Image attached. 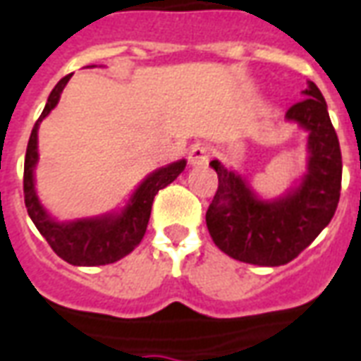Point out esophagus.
Listing matches in <instances>:
<instances>
[{
  "label": "esophagus",
  "instance_id": "1",
  "mask_svg": "<svg viewBox=\"0 0 361 361\" xmlns=\"http://www.w3.org/2000/svg\"><path fill=\"white\" fill-rule=\"evenodd\" d=\"M211 158V148L207 145H203V142H197L190 148V154H188V161L192 165H202L207 164Z\"/></svg>",
  "mask_w": 361,
  "mask_h": 361
}]
</instances>
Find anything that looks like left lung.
Returning <instances> with one entry per match:
<instances>
[{
	"instance_id": "left-lung-1",
	"label": "left lung",
	"mask_w": 361,
	"mask_h": 361,
	"mask_svg": "<svg viewBox=\"0 0 361 361\" xmlns=\"http://www.w3.org/2000/svg\"><path fill=\"white\" fill-rule=\"evenodd\" d=\"M305 99L286 112L308 131V173L287 196L262 202L238 173L211 161L219 188L205 213L211 238L222 253L257 267L293 261L331 222L341 197L343 156L327 104L314 81Z\"/></svg>"
}]
</instances>
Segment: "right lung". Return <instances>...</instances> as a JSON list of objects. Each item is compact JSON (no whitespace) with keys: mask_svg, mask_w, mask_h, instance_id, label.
<instances>
[{"mask_svg":"<svg viewBox=\"0 0 361 361\" xmlns=\"http://www.w3.org/2000/svg\"><path fill=\"white\" fill-rule=\"evenodd\" d=\"M70 78L72 74L64 75L51 91L47 104L30 135L26 158H24V203L39 234L47 240L51 249L62 261L74 267H100L123 259L139 245L150 221L154 197L183 173L186 161L178 159L175 164L165 165L161 169L150 173L140 183L126 205V209L119 215H102L72 222L53 221L37 200L36 186H34V167L37 164V129L42 119L56 106L62 89L66 87Z\"/></svg>","mask_w":361,"mask_h":361,"instance_id":"add662e5","label":"right lung"}]
</instances>
